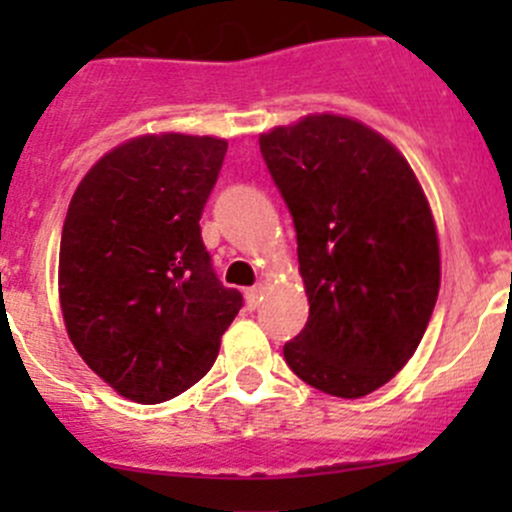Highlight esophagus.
I'll list each match as a JSON object with an SVG mask.
<instances>
[{
  "label": "esophagus",
  "mask_w": 512,
  "mask_h": 512,
  "mask_svg": "<svg viewBox=\"0 0 512 512\" xmlns=\"http://www.w3.org/2000/svg\"><path fill=\"white\" fill-rule=\"evenodd\" d=\"M260 299H262V287H247L245 289V302H247V307L250 309H255L257 304H260Z\"/></svg>",
  "instance_id": "esophagus-1"
}]
</instances>
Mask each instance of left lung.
Segmentation results:
<instances>
[{
    "instance_id": "1",
    "label": "left lung",
    "mask_w": 512,
    "mask_h": 512,
    "mask_svg": "<svg viewBox=\"0 0 512 512\" xmlns=\"http://www.w3.org/2000/svg\"><path fill=\"white\" fill-rule=\"evenodd\" d=\"M260 153L292 215L309 299L285 361L324 394H371L414 356L436 307L441 257L426 195L406 158L352 118L272 128Z\"/></svg>"
}]
</instances>
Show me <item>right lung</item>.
I'll return each instance as SVG.
<instances>
[{"instance_id":"obj_1","label":"right lung","mask_w":512,"mask_h":512,"mask_svg":"<svg viewBox=\"0 0 512 512\" xmlns=\"http://www.w3.org/2000/svg\"><path fill=\"white\" fill-rule=\"evenodd\" d=\"M225 153L213 136L133 138L71 198L59 252L66 332L89 369L136 404L198 384L242 307L200 235Z\"/></svg>"}]
</instances>
